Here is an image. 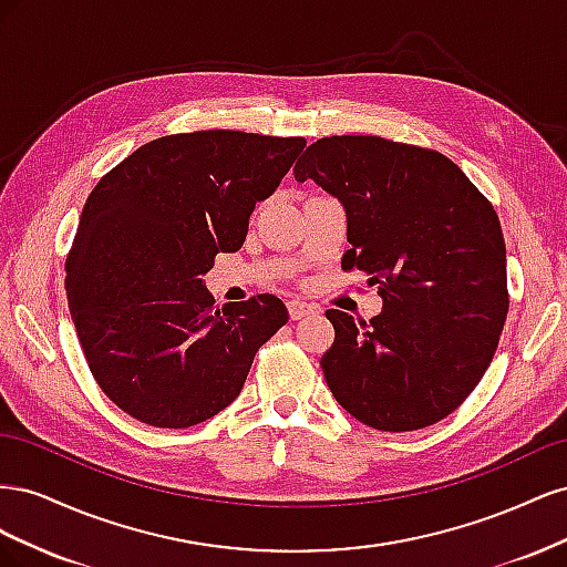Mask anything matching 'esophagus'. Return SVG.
<instances>
[{
    "mask_svg": "<svg viewBox=\"0 0 567 567\" xmlns=\"http://www.w3.org/2000/svg\"><path fill=\"white\" fill-rule=\"evenodd\" d=\"M315 312H317V307L310 305V302H302V300H290L288 302V315H290V319H293V321H298L302 317H310Z\"/></svg>",
    "mask_w": 567,
    "mask_h": 567,
    "instance_id": "obj_1",
    "label": "esophagus"
}]
</instances>
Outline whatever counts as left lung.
I'll use <instances>...</instances> for the list:
<instances>
[{"instance_id":"left-lung-1","label":"left lung","mask_w":567,"mask_h":567,"mask_svg":"<svg viewBox=\"0 0 567 567\" xmlns=\"http://www.w3.org/2000/svg\"><path fill=\"white\" fill-rule=\"evenodd\" d=\"M296 179H315L348 213L342 269H359L383 312L329 310L321 369L336 402L375 431L406 433L450 416L475 390L508 315L499 217L440 151L383 136H323Z\"/></svg>"}]
</instances>
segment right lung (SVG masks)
<instances>
[{
    "instance_id": "obj_1",
    "label": "right lung",
    "mask_w": 567,
    "mask_h": 567,
    "mask_svg": "<svg viewBox=\"0 0 567 567\" xmlns=\"http://www.w3.org/2000/svg\"><path fill=\"white\" fill-rule=\"evenodd\" d=\"M302 136L200 130L153 140L99 179L65 257V293L96 385L132 419L188 427L241 392L252 357L288 321L269 293L215 305L203 288Z\"/></svg>"
}]
</instances>
